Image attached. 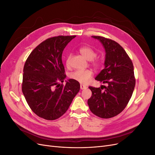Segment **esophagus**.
Masks as SVG:
<instances>
[{
  "label": "esophagus",
  "instance_id": "1",
  "mask_svg": "<svg viewBox=\"0 0 155 155\" xmlns=\"http://www.w3.org/2000/svg\"><path fill=\"white\" fill-rule=\"evenodd\" d=\"M80 88H81V89H85V88H87V87L86 86V85H82V84H81L80 85Z\"/></svg>",
  "mask_w": 155,
  "mask_h": 155
}]
</instances>
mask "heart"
<instances>
[{
    "instance_id": "b5f03b06",
    "label": "heart",
    "mask_w": 155,
    "mask_h": 155,
    "mask_svg": "<svg viewBox=\"0 0 155 155\" xmlns=\"http://www.w3.org/2000/svg\"><path fill=\"white\" fill-rule=\"evenodd\" d=\"M79 52L88 61H91V64L96 69H99L101 66V61L96 58L97 51L95 49L91 46H82L79 49ZM70 60L71 56L69 55L67 58L66 64L67 67H70ZM93 76V72L92 70H78L70 74V78L73 80L78 81L81 84H86L91 80Z\"/></svg>"
}]
</instances>
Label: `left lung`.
Masks as SVG:
<instances>
[{
	"label": "left lung",
	"mask_w": 155,
	"mask_h": 155,
	"mask_svg": "<svg viewBox=\"0 0 155 155\" xmlns=\"http://www.w3.org/2000/svg\"><path fill=\"white\" fill-rule=\"evenodd\" d=\"M92 37L101 42L106 51L105 68L95 79L107 86L89 87L92 96L88 100V105L94 114L110 118L124 110L132 96L136 83L133 64L116 41L101 36Z\"/></svg>",
	"instance_id": "left-lung-1"
}]
</instances>
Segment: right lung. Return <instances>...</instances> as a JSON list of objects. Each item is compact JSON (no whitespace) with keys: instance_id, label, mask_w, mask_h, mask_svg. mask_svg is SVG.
Wrapping results in <instances>:
<instances>
[{"instance_id":"right-lung-1","label":"right lung","mask_w":155,"mask_h":155,"mask_svg":"<svg viewBox=\"0 0 155 155\" xmlns=\"http://www.w3.org/2000/svg\"><path fill=\"white\" fill-rule=\"evenodd\" d=\"M76 35H59L42 42L28 57L24 68L22 91L31 110L40 118H60L80 89L79 83L70 79L66 85L62 63L65 46Z\"/></svg>"}]
</instances>
